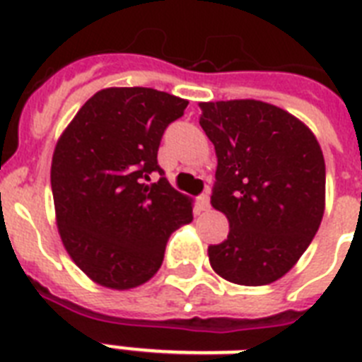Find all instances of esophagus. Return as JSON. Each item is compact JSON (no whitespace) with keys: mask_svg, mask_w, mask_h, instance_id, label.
Returning <instances> with one entry per match:
<instances>
[{"mask_svg":"<svg viewBox=\"0 0 362 362\" xmlns=\"http://www.w3.org/2000/svg\"><path fill=\"white\" fill-rule=\"evenodd\" d=\"M197 203L203 210H209L210 209V195H209V193H203V195H199Z\"/></svg>","mask_w":362,"mask_h":362,"instance_id":"34e87169","label":"esophagus"}]
</instances>
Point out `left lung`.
Segmentation results:
<instances>
[{"mask_svg": "<svg viewBox=\"0 0 362 362\" xmlns=\"http://www.w3.org/2000/svg\"><path fill=\"white\" fill-rule=\"evenodd\" d=\"M218 156L212 206L229 235L209 246L212 269L238 286L289 272L320 229L325 159L314 133L274 105L237 99L199 105Z\"/></svg>", "mask_w": 362, "mask_h": 362, "instance_id": "obj_1", "label": "left lung"}]
</instances>
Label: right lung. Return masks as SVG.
<instances>
[{
    "mask_svg": "<svg viewBox=\"0 0 362 362\" xmlns=\"http://www.w3.org/2000/svg\"><path fill=\"white\" fill-rule=\"evenodd\" d=\"M186 107L152 88H107L59 136L50 169L59 237L99 286L131 289L150 280L173 231L193 220L192 201L158 165L161 136Z\"/></svg>",
    "mask_w": 362,
    "mask_h": 362,
    "instance_id": "right-lung-1",
    "label": "right lung"
}]
</instances>
